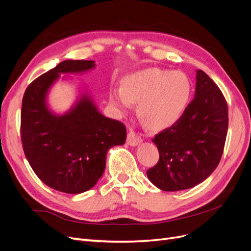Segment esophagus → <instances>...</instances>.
I'll use <instances>...</instances> for the list:
<instances>
[{
  "instance_id": "esophagus-1",
  "label": "esophagus",
  "mask_w": 251,
  "mask_h": 251,
  "mask_svg": "<svg viewBox=\"0 0 251 251\" xmlns=\"http://www.w3.org/2000/svg\"><path fill=\"white\" fill-rule=\"evenodd\" d=\"M141 141L142 140H141V137H140L139 135H137L132 130L128 132V134H127V140H126L128 146L135 147V146H137V144H139Z\"/></svg>"
}]
</instances>
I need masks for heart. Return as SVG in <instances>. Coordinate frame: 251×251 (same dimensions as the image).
Returning <instances> with one entry per match:
<instances>
[{"instance_id": "b5f03b06", "label": "heart", "mask_w": 251, "mask_h": 251, "mask_svg": "<svg viewBox=\"0 0 251 251\" xmlns=\"http://www.w3.org/2000/svg\"><path fill=\"white\" fill-rule=\"evenodd\" d=\"M192 83L181 71L150 68L126 75L121 87L110 91V102L120 113L138 103L137 113L144 125L160 130L176 124L185 112Z\"/></svg>"}]
</instances>
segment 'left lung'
<instances>
[{
	"instance_id": "left-lung-1",
	"label": "left lung",
	"mask_w": 251,
	"mask_h": 251,
	"mask_svg": "<svg viewBox=\"0 0 251 251\" xmlns=\"http://www.w3.org/2000/svg\"><path fill=\"white\" fill-rule=\"evenodd\" d=\"M227 128L225 97L206 73L197 70L194 100L176 124L153 139L159 161L148 170V178L165 192L198 185L221 160Z\"/></svg>"
}]
</instances>
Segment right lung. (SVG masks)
Here are the masks:
<instances>
[{"label":"right lung","mask_w":251,"mask_h":251,"mask_svg":"<svg viewBox=\"0 0 251 251\" xmlns=\"http://www.w3.org/2000/svg\"><path fill=\"white\" fill-rule=\"evenodd\" d=\"M94 68V60H64L30 83L23 97L21 135L27 160L45 184L66 194L92 188L104 172L108 151L126 139L125 125L103 116L86 90L64 114L49 108L47 96L59 74Z\"/></svg>","instance_id":"obj_1"}]
</instances>
